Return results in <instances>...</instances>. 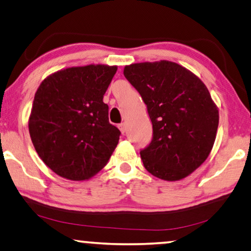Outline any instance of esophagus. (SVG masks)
<instances>
[{
    "mask_svg": "<svg viewBox=\"0 0 251 251\" xmlns=\"http://www.w3.org/2000/svg\"><path fill=\"white\" fill-rule=\"evenodd\" d=\"M118 127H119V129H121V132L123 134L126 133V124H125V123H122V124H119Z\"/></svg>",
    "mask_w": 251,
    "mask_h": 251,
    "instance_id": "obj_1",
    "label": "esophagus"
}]
</instances>
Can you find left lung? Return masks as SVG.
<instances>
[{"mask_svg":"<svg viewBox=\"0 0 251 251\" xmlns=\"http://www.w3.org/2000/svg\"><path fill=\"white\" fill-rule=\"evenodd\" d=\"M124 75L140 93L153 138L141 151L144 168L167 181L194 173L207 159L219 126V109L201 80L169 61L126 65Z\"/></svg>","mask_w":251,"mask_h":251,"instance_id":"8db88e82","label":"left lung"}]
</instances>
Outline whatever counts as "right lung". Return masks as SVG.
I'll use <instances>...</instances> for the list:
<instances>
[{
	"instance_id": "add662e5",
	"label": "right lung",
	"mask_w": 251,
	"mask_h": 251,
	"mask_svg": "<svg viewBox=\"0 0 251 251\" xmlns=\"http://www.w3.org/2000/svg\"><path fill=\"white\" fill-rule=\"evenodd\" d=\"M117 66L90 64L57 71L37 89L29 133L39 158L56 175L88 180L106 166L121 132L108 118L103 95Z\"/></svg>"
}]
</instances>
